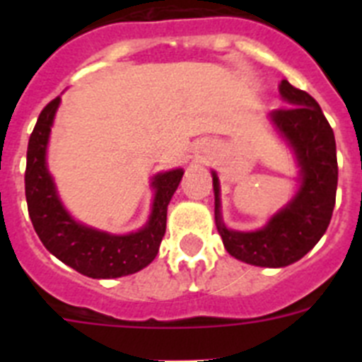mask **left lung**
Returning <instances> with one entry per match:
<instances>
[{
    "label": "left lung",
    "instance_id": "obj_1",
    "mask_svg": "<svg viewBox=\"0 0 362 362\" xmlns=\"http://www.w3.org/2000/svg\"><path fill=\"white\" fill-rule=\"evenodd\" d=\"M281 98L288 103L268 114L277 136L293 153L299 187L292 199L259 230H232L221 216V187L212 170L216 196V226L226 252L254 267L283 268L305 257L330 225L337 192L335 137L317 101L305 90L279 83Z\"/></svg>",
    "mask_w": 362,
    "mask_h": 362
}]
</instances>
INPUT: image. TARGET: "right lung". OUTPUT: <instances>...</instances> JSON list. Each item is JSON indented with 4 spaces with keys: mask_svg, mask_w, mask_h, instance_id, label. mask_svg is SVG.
I'll return each instance as SVG.
<instances>
[{
    "mask_svg": "<svg viewBox=\"0 0 362 362\" xmlns=\"http://www.w3.org/2000/svg\"><path fill=\"white\" fill-rule=\"evenodd\" d=\"M62 98L41 110L28 139L25 196L28 216L45 248L62 263L92 279H116L143 270L152 263L166 230V209L177 190L183 168L159 172L150 179L153 190L148 221L136 232L110 233L70 216L47 165L50 130Z\"/></svg>",
    "mask_w": 362,
    "mask_h": 362,
    "instance_id": "obj_1",
    "label": "right lung"
}]
</instances>
